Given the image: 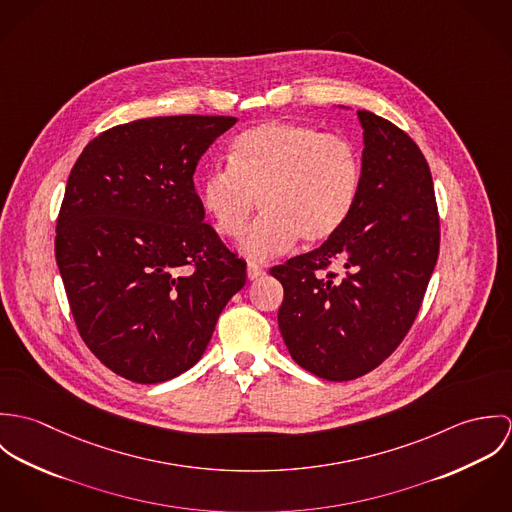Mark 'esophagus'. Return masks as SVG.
I'll list each match as a JSON object with an SVG mask.
<instances>
[{
  "label": "esophagus",
  "instance_id": "obj_1",
  "mask_svg": "<svg viewBox=\"0 0 512 512\" xmlns=\"http://www.w3.org/2000/svg\"><path fill=\"white\" fill-rule=\"evenodd\" d=\"M246 274H248V280H250V282H254V280L262 278L266 272H264V268H260L258 264H248V268H246Z\"/></svg>",
  "mask_w": 512,
  "mask_h": 512
}]
</instances>
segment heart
<instances>
[{"label":"heart","instance_id":"heart-1","mask_svg":"<svg viewBox=\"0 0 512 512\" xmlns=\"http://www.w3.org/2000/svg\"><path fill=\"white\" fill-rule=\"evenodd\" d=\"M228 165L207 173L203 207L222 238L242 236L254 209L262 217L248 230L242 250L252 260L286 252L297 236L319 244L349 219L361 187V155L339 134L268 120L236 136Z\"/></svg>","mask_w":512,"mask_h":512}]
</instances>
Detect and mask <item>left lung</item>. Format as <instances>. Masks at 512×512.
Segmentation results:
<instances>
[{
  "label": "left lung",
  "mask_w": 512,
  "mask_h": 512,
  "mask_svg": "<svg viewBox=\"0 0 512 512\" xmlns=\"http://www.w3.org/2000/svg\"><path fill=\"white\" fill-rule=\"evenodd\" d=\"M363 165L357 203L319 248L274 266L284 301L278 325L293 361L345 382L388 359L410 331L439 254L434 181L414 140L357 110ZM331 263L343 279L324 274Z\"/></svg>",
  "instance_id": "1"
}]
</instances>
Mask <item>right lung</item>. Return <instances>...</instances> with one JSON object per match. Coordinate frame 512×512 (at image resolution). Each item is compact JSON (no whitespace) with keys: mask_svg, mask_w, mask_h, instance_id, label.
<instances>
[{"mask_svg":"<svg viewBox=\"0 0 512 512\" xmlns=\"http://www.w3.org/2000/svg\"><path fill=\"white\" fill-rule=\"evenodd\" d=\"M232 116H157L82 149L57 219L55 256L76 329L116 374L157 384L203 357L246 284L195 193L201 155Z\"/></svg>","mask_w":512,"mask_h":512,"instance_id":"right-lung-1","label":"right lung"}]
</instances>
